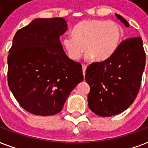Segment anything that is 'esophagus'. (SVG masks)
Here are the masks:
<instances>
[{"instance_id": "1", "label": "esophagus", "mask_w": 148, "mask_h": 148, "mask_svg": "<svg viewBox=\"0 0 148 148\" xmlns=\"http://www.w3.org/2000/svg\"><path fill=\"white\" fill-rule=\"evenodd\" d=\"M82 69H83V74H84V75H85L86 69H87V65L85 64L82 65Z\"/></svg>"}]
</instances>
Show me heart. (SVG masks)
Listing matches in <instances>:
<instances>
[{
  "label": "heart",
  "instance_id": "1",
  "mask_svg": "<svg viewBox=\"0 0 148 148\" xmlns=\"http://www.w3.org/2000/svg\"><path fill=\"white\" fill-rule=\"evenodd\" d=\"M123 29L117 22L102 20H84L75 25L73 36L66 35L62 45L71 60H79L84 51L85 58L104 60L110 58L118 47Z\"/></svg>",
  "mask_w": 148,
  "mask_h": 148
}]
</instances>
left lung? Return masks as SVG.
Segmentation results:
<instances>
[{"mask_svg":"<svg viewBox=\"0 0 148 148\" xmlns=\"http://www.w3.org/2000/svg\"><path fill=\"white\" fill-rule=\"evenodd\" d=\"M115 16L129 27L122 16ZM145 60L142 39L138 37L123 40L110 58L89 65L85 80L90 88V110L101 117H110L127 109L140 90Z\"/></svg>","mask_w":148,"mask_h":148,"instance_id":"8db88e82","label":"left lung"}]
</instances>
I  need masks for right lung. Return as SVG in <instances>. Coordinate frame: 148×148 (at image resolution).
Segmentation results:
<instances>
[{
	"mask_svg": "<svg viewBox=\"0 0 148 148\" xmlns=\"http://www.w3.org/2000/svg\"><path fill=\"white\" fill-rule=\"evenodd\" d=\"M62 17L37 18L15 34L8 57V86L24 110L50 116L62 110L72 90L83 81L82 66L64 51Z\"/></svg>",
	"mask_w": 148,
	"mask_h": 148,
	"instance_id": "obj_1",
	"label": "right lung"
}]
</instances>
